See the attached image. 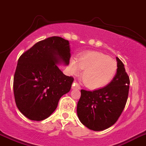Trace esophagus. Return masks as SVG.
<instances>
[{"label": "esophagus", "instance_id": "esophagus-1", "mask_svg": "<svg viewBox=\"0 0 146 146\" xmlns=\"http://www.w3.org/2000/svg\"><path fill=\"white\" fill-rule=\"evenodd\" d=\"M81 88V87H80L79 84H78L76 81H74L73 84V85H72V89H74V90H78Z\"/></svg>", "mask_w": 146, "mask_h": 146}]
</instances>
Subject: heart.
<instances>
[{
	"mask_svg": "<svg viewBox=\"0 0 146 146\" xmlns=\"http://www.w3.org/2000/svg\"><path fill=\"white\" fill-rule=\"evenodd\" d=\"M82 72V80L88 88L96 89L105 86L112 80L117 70V63L113 58L99 52H88L78 58H71L69 70L73 74Z\"/></svg>",
	"mask_w": 146,
	"mask_h": 146,
	"instance_id": "obj_1",
	"label": "heart"
}]
</instances>
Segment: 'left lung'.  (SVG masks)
I'll return each mask as SVG.
<instances>
[{"mask_svg": "<svg viewBox=\"0 0 146 146\" xmlns=\"http://www.w3.org/2000/svg\"><path fill=\"white\" fill-rule=\"evenodd\" d=\"M116 58L117 73L107 86L93 92L81 90L77 114L81 123L90 130L101 131L114 125L127 103L130 78L122 61Z\"/></svg>", "mask_w": 146, "mask_h": 146, "instance_id": "1", "label": "left lung"}]
</instances>
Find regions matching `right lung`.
Returning <instances> with one entry per match:
<instances>
[{
  "label": "right lung",
  "mask_w": 146,
  "mask_h": 146,
  "mask_svg": "<svg viewBox=\"0 0 146 146\" xmlns=\"http://www.w3.org/2000/svg\"><path fill=\"white\" fill-rule=\"evenodd\" d=\"M69 42L51 36L36 42L18 60L13 77V94L18 109L28 119L41 121L56 110L62 95L70 92L74 80L57 64L68 65Z\"/></svg>",
  "instance_id": "obj_1"
}]
</instances>
